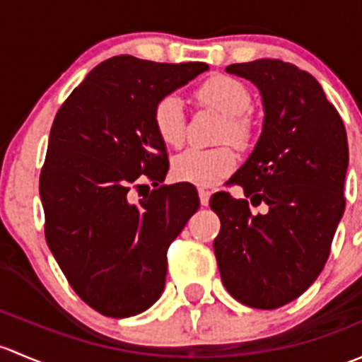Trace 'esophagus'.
I'll use <instances>...</instances> for the list:
<instances>
[{"instance_id": "1", "label": "esophagus", "mask_w": 362, "mask_h": 362, "mask_svg": "<svg viewBox=\"0 0 362 362\" xmlns=\"http://www.w3.org/2000/svg\"><path fill=\"white\" fill-rule=\"evenodd\" d=\"M198 194H199V202H202L203 206H208V203H210V191L204 187H199Z\"/></svg>"}]
</instances>
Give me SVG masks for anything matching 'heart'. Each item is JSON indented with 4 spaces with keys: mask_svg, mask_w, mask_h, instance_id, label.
<instances>
[{
    "mask_svg": "<svg viewBox=\"0 0 362 362\" xmlns=\"http://www.w3.org/2000/svg\"><path fill=\"white\" fill-rule=\"evenodd\" d=\"M194 100L202 107L217 110L226 117L222 140H231L238 147L250 141L252 126L247 113L252 110V94L247 86L233 76L215 75L199 83ZM152 124L159 140L166 147H180L184 144L185 113L184 103L175 94H166L156 101L152 108ZM236 166V154L231 147L189 148L173 159V175L182 182L210 185L231 173Z\"/></svg>",
    "mask_w": 362,
    "mask_h": 362,
    "instance_id": "heart-1",
    "label": "heart"
}]
</instances>
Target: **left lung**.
I'll return each mask as SVG.
<instances>
[{
  "label": "left lung",
  "mask_w": 362,
  "mask_h": 362,
  "mask_svg": "<svg viewBox=\"0 0 362 362\" xmlns=\"http://www.w3.org/2000/svg\"><path fill=\"white\" fill-rule=\"evenodd\" d=\"M226 71L255 83L264 124L228 182L245 199L224 191L210 198L221 218L215 257L233 298L252 308H280L315 282L329 257L345 211V126L320 83L294 64L257 59ZM261 202L269 206L264 214L250 210Z\"/></svg>",
  "instance_id": "left-lung-1"
}]
</instances>
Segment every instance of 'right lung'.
<instances>
[{
    "mask_svg": "<svg viewBox=\"0 0 362 362\" xmlns=\"http://www.w3.org/2000/svg\"><path fill=\"white\" fill-rule=\"evenodd\" d=\"M206 69L115 56L54 119L40 175L47 245L73 291L103 315H138L158 301L168 247L199 208L194 185H160L170 163L152 108ZM145 177L158 189L133 204Z\"/></svg>",
    "mask_w": 362,
    "mask_h": 362,
    "instance_id": "obj_1",
    "label": "right lung"
}]
</instances>
